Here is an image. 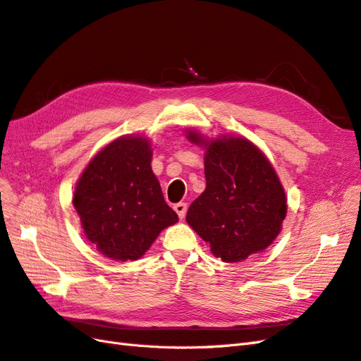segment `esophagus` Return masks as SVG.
<instances>
[{
	"label": "esophagus",
	"instance_id": "1",
	"mask_svg": "<svg viewBox=\"0 0 361 361\" xmlns=\"http://www.w3.org/2000/svg\"><path fill=\"white\" fill-rule=\"evenodd\" d=\"M173 209L176 211V214L179 215V218L182 220V218H185V214H187V203H176L173 206Z\"/></svg>",
	"mask_w": 361,
	"mask_h": 361
}]
</instances>
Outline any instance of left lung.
Wrapping results in <instances>:
<instances>
[{"instance_id":"obj_1","label":"left lung","mask_w":361,"mask_h":361,"mask_svg":"<svg viewBox=\"0 0 361 361\" xmlns=\"http://www.w3.org/2000/svg\"><path fill=\"white\" fill-rule=\"evenodd\" d=\"M185 133L204 149L206 178L204 191L188 207L187 223L227 264L264 251L281 232L288 212L285 188L269 159L245 137Z\"/></svg>"}]
</instances>
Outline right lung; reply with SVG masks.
<instances>
[{"label":"right lung","instance_id":"obj_1","mask_svg":"<svg viewBox=\"0 0 361 361\" xmlns=\"http://www.w3.org/2000/svg\"><path fill=\"white\" fill-rule=\"evenodd\" d=\"M146 135H122L102 147L75 185L73 207L84 235L113 260H138L164 228L179 221L152 171Z\"/></svg>","mask_w":361,"mask_h":361}]
</instances>
